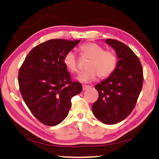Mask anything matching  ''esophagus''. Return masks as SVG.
<instances>
[{
	"instance_id": "34e87169",
	"label": "esophagus",
	"mask_w": 159,
	"mask_h": 159,
	"mask_svg": "<svg viewBox=\"0 0 159 159\" xmlns=\"http://www.w3.org/2000/svg\"><path fill=\"white\" fill-rule=\"evenodd\" d=\"M90 88V85H83V90H87L88 88Z\"/></svg>"
}]
</instances>
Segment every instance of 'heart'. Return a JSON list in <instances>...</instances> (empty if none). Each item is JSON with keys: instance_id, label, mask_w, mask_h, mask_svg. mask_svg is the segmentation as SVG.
Wrapping results in <instances>:
<instances>
[{"instance_id": "heart-1", "label": "heart", "mask_w": 159, "mask_h": 159, "mask_svg": "<svg viewBox=\"0 0 159 159\" xmlns=\"http://www.w3.org/2000/svg\"><path fill=\"white\" fill-rule=\"evenodd\" d=\"M80 51L82 57L90 60L86 64L87 70L78 76V80L80 82H90L95 80L97 76L99 79H105L117 68L118 57L114 51L105 50L102 45L93 42L80 45ZM63 63L71 73L79 72L78 60L73 51H69L65 54Z\"/></svg>"}]
</instances>
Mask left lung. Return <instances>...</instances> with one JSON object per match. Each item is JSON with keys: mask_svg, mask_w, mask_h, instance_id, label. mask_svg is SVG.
Segmentation results:
<instances>
[{"mask_svg": "<svg viewBox=\"0 0 159 159\" xmlns=\"http://www.w3.org/2000/svg\"><path fill=\"white\" fill-rule=\"evenodd\" d=\"M106 43L118 57L116 69L95 87L99 98L93 104L94 115L105 124H116L133 111L143 85V69L139 59L130 48L114 39Z\"/></svg>", "mask_w": 159, "mask_h": 159, "instance_id": "1", "label": "left lung"}]
</instances>
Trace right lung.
<instances>
[{"mask_svg":"<svg viewBox=\"0 0 159 159\" xmlns=\"http://www.w3.org/2000/svg\"><path fill=\"white\" fill-rule=\"evenodd\" d=\"M80 42L51 39L34 48L19 71L20 90L26 106L45 125L64 120L71 106V99L82 92L79 82L72 81L63 63L66 52Z\"/></svg>","mask_w":159,"mask_h":159,"instance_id":"obj_1","label":"right lung"}]
</instances>
